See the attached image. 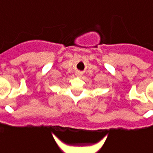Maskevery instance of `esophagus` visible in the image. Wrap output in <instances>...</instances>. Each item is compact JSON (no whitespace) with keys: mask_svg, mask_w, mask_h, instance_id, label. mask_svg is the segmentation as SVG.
Returning a JSON list of instances; mask_svg holds the SVG:
<instances>
[{"mask_svg":"<svg viewBox=\"0 0 153 153\" xmlns=\"http://www.w3.org/2000/svg\"><path fill=\"white\" fill-rule=\"evenodd\" d=\"M76 75H79V74H78V73H77V74H76Z\"/></svg>","mask_w":153,"mask_h":153,"instance_id":"obj_1","label":"esophagus"}]
</instances>
